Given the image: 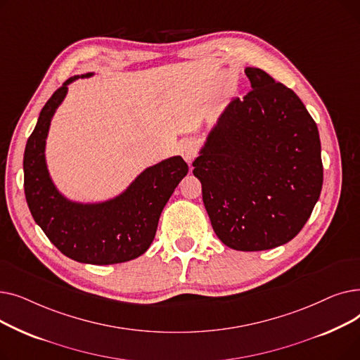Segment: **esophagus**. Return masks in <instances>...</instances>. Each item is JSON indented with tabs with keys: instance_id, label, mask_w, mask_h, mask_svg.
I'll list each match as a JSON object with an SVG mask.
<instances>
[{
	"instance_id": "esophagus-1",
	"label": "esophagus",
	"mask_w": 360,
	"mask_h": 360,
	"mask_svg": "<svg viewBox=\"0 0 360 360\" xmlns=\"http://www.w3.org/2000/svg\"><path fill=\"white\" fill-rule=\"evenodd\" d=\"M179 151H181V156L185 159V162L191 165L197 155V143L194 140H185L181 144Z\"/></svg>"
}]
</instances>
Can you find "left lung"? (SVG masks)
<instances>
[{
    "instance_id": "left-lung-1",
    "label": "left lung",
    "mask_w": 360,
    "mask_h": 360,
    "mask_svg": "<svg viewBox=\"0 0 360 360\" xmlns=\"http://www.w3.org/2000/svg\"><path fill=\"white\" fill-rule=\"evenodd\" d=\"M252 90L232 99L207 136L193 174L217 238L236 251L292 240L323 188L318 128L305 105L259 68Z\"/></svg>"
}]
</instances>
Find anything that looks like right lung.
<instances>
[{"instance_id": "obj_1", "label": "right lung", "mask_w": 360, "mask_h": 360, "mask_svg": "<svg viewBox=\"0 0 360 360\" xmlns=\"http://www.w3.org/2000/svg\"><path fill=\"white\" fill-rule=\"evenodd\" d=\"M90 75L70 77L42 108L25 150V194L34 221L65 257L109 266L148 250L163 207L188 174V165L181 156L165 159L144 169L124 193L102 202L71 201L56 190L45 159L49 125L68 84Z\"/></svg>"}]
</instances>
